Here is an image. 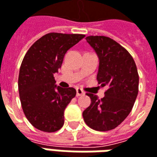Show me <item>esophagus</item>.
<instances>
[{
	"label": "esophagus",
	"mask_w": 157,
	"mask_h": 157,
	"mask_svg": "<svg viewBox=\"0 0 157 157\" xmlns=\"http://www.w3.org/2000/svg\"><path fill=\"white\" fill-rule=\"evenodd\" d=\"M83 94H84V92L81 88H77L76 89V96H82Z\"/></svg>",
	"instance_id": "34e87169"
}]
</instances>
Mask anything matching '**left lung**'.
Returning a JSON list of instances; mask_svg holds the SVG:
<instances>
[{
    "instance_id": "8db88e82",
    "label": "left lung",
    "mask_w": 157,
    "mask_h": 157,
    "mask_svg": "<svg viewBox=\"0 0 157 157\" xmlns=\"http://www.w3.org/2000/svg\"><path fill=\"white\" fill-rule=\"evenodd\" d=\"M86 40L99 59L98 84L108 89L101 99L86 94L91 105L82 117L92 129L109 131L119 126L131 112L139 93V74L131 54L116 40L103 36H90Z\"/></svg>"
}]
</instances>
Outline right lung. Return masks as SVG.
I'll use <instances>...</instances> for the list:
<instances>
[{
    "label": "right lung",
    "instance_id": "add662e5",
    "mask_svg": "<svg viewBox=\"0 0 157 157\" xmlns=\"http://www.w3.org/2000/svg\"><path fill=\"white\" fill-rule=\"evenodd\" d=\"M85 37L81 34L48 33L29 48L22 61L18 92L25 117L35 128L46 132L59 130L63 112L76 91L55 85L53 74L59 71L68 50Z\"/></svg>",
    "mask_w": 157,
    "mask_h": 157
}]
</instances>
